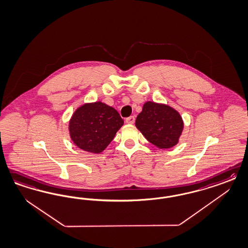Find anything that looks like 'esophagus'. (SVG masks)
Wrapping results in <instances>:
<instances>
[{
    "instance_id": "esophagus-1",
    "label": "esophagus",
    "mask_w": 248,
    "mask_h": 248,
    "mask_svg": "<svg viewBox=\"0 0 248 248\" xmlns=\"http://www.w3.org/2000/svg\"><path fill=\"white\" fill-rule=\"evenodd\" d=\"M126 122H127L128 124H133V123L135 122V117H134V116L128 117V118L126 119Z\"/></svg>"
}]
</instances>
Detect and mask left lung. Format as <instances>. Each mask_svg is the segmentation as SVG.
Instances as JSON below:
<instances>
[{
  "mask_svg": "<svg viewBox=\"0 0 248 248\" xmlns=\"http://www.w3.org/2000/svg\"><path fill=\"white\" fill-rule=\"evenodd\" d=\"M137 128L159 149H169L178 143L184 129L179 112L168 105L148 101L136 119Z\"/></svg>",
  "mask_w": 248,
  "mask_h": 248,
  "instance_id": "1",
  "label": "left lung"
}]
</instances>
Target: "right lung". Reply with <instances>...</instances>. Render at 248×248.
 <instances>
[{
  "label": "right lung",
  "instance_id": "obj_1",
  "mask_svg": "<svg viewBox=\"0 0 248 248\" xmlns=\"http://www.w3.org/2000/svg\"><path fill=\"white\" fill-rule=\"evenodd\" d=\"M124 120L114 108L100 101L82 105L69 121L73 142L79 149L100 153L110 143Z\"/></svg>",
  "mask_w": 248,
  "mask_h": 248
}]
</instances>
